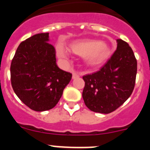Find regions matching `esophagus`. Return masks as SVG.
<instances>
[{
    "mask_svg": "<svg viewBox=\"0 0 150 150\" xmlns=\"http://www.w3.org/2000/svg\"><path fill=\"white\" fill-rule=\"evenodd\" d=\"M72 74H73V76H72L73 79H76V78H78L79 76V74H78L77 73L75 72V71H73Z\"/></svg>",
    "mask_w": 150,
    "mask_h": 150,
    "instance_id": "34e87169",
    "label": "esophagus"
}]
</instances>
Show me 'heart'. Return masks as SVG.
Wrapping results in <instances>:
<instances>
[{"label":"heart","instance_id":"obj_1","mask_svg":"<svg viewBox=\"0 0 150 150\" xmlns=\"http://www.w3.org/2000/svg\"><path fill=\"white\" fill-rule=\"evenodd\" d=\"M69 50L72 53L83 56L85 64L88 67H96L104 63L110 55V46L104 42L95 39L77 40L70 44ZM59 58L67 60L69 54L67 50L62 45L56 47Z\"/></svg>","mask_w":150,"mask_h":150}]
</instances>
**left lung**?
I'll use <instances>...</instances> for the list:
<instances>
[{
	"instance_id": "left-lung-1",
	"label": "left lung",
	"mask_w": 150,
	"mask_h": 150,
	"mask_svg": "<svg viewBox=\"0 0 150 150\" xmlns=\"http://www.w3.org/2000/svg\"><path fill=\"white\" fill-rule=\"evenodd\" d=\"M117 48L100 71L83 76V98L93 112L107 114L131 96L137 75V60L129 45L116 40Z\"/></svg>"
}]
</instances>
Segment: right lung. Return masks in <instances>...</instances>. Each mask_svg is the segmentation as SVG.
<instances>
[{"label":"right lung","mask_w":150,"mask_h":150,"mask_svg":"<svg viewBox=\"0 0 150 150\" xmlns=\"http://www.w3.org/2000/svg\"><path fill=\"white\" fill-rule=\"evenodd\" d=\"M49 33H41L19 44L10 66L13 91L26 106L42 112L60 100L72 74L58 67Z\"/></svg>","instance_id":"obj_1"}]
</instances>
